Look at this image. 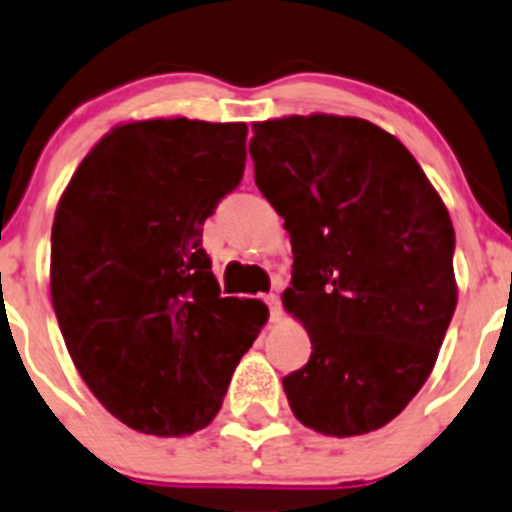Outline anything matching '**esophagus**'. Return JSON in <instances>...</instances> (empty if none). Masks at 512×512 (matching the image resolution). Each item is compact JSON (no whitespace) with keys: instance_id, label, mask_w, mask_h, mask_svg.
Wrapping results in <instances>:
<instances>
[{"instance_id":"esophagus-1","label":"esophagus","mask_w":512,"mask_h":512,"mask_svg":"<svg viewBox=\"0 0 512 512\" xmlns=\"http://www.w3.org/2000/svg\"><path fill=\"white\" fill-rule=\"evenodd\" d=\"M267 307H270V320L272 322H280L282 320V307H280V295H265Z\"/></svg>"}]
</instances>
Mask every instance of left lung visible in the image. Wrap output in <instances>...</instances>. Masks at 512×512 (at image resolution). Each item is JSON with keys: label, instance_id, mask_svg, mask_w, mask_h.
<instances>
[{"label": "left lung", "instance_id": "8db88e82", "mask_svg": "<svg viewBox=\"0 0 512 512\" xmlns=\"http://www.w3.org/2000/svg\"><path fill=\"white\" fill-rule=\"evenodd\" d=\"M255 182L285 220V310L312 352L282 380L295 418L332 438L398 418L433 372L458 305L448 207L408 147L360 117L252 124Z\"/></svg>", "mask_w": 512, "mask_h": 512}]
</instances>
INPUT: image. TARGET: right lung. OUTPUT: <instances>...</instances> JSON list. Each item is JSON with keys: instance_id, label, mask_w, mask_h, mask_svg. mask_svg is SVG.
<instances>
[{"instance_id": "obj_1", "label": "right lung", "mask_w": 512, "mask_h": 512, "mask_svg": "<svg viewBox=\"0 0 512 512\" xmlns=\"http://www.w3.org/2000/svg\"><path fill=\"white\" fill-rule=\"evenodd\" d=\"M245 137V122L117 124L59 197V330L94 398L137 433L210 425L270 315L260 300L222 297L202 250V225L242 180Z\"/></svg>"}]
</instances>
